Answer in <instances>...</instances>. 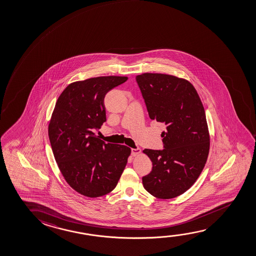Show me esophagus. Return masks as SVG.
<instances>
[{"instance_id":"esophagus-1","label":"esophagus","mask_w":256,"mask_h":256,"mask_svg":"<svg viewBox=\"0 0 256 256\" xmlns=\"http://www.w3.org/2000/svg\"><path fill=\"white\" fill-rule=\"evenodd\" d=\"M141 153V150L140 148H132L131 150V155L133 156H138Z\"/></svg>"}]
</instances>
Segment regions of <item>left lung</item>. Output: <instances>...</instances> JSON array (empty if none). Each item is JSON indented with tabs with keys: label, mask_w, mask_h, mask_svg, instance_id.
<instances>
[{
	"label": "left lung",
	"mask_w": 256,
	"mask_h": 256,
	"mask_svg": "<svg viewBox=\"0 0 256 256\" xmlns=\"http://www.w3.org/2000/svg\"><path fill=\"white\" fill-rule=\"evenodd\" d=\"M148 116L163 123L164 150L145 148L152 170L142 177L145 190L160 199L185 193L200 174L210 150L206 114L196 90L174 76H136Z\"/></svg>",
	"instance_id": "left-lung-1"
}]
</instances>
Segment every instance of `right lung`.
Instances as JSON below:
<instances>
[{
  "mask_svg": "<svg viewBox=\"0 0 256 256\" xmlns=\"http://www.w3.org/2000/svg\"><path fill=\"white\" fill-rule=\"evenodd\" d=\"M126 76H100L72 82L60 95L49 122L52 153L68 184L87 197L115 188L131 150L106 144L94 131L106 120V94Z\"/></svg>",
  "mask_w": 256,
  "mask_h": 256,
  "instance_id": "right-lung-1",
  "label": "right lung"
}]
</instances>
